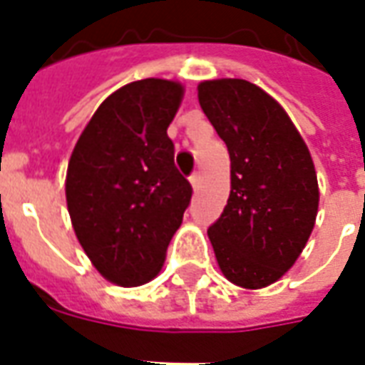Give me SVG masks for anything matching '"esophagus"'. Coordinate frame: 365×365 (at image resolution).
Returning <instances> with one entry per match:
<instances>
[{"label": "esophagus", "mask_w": 365, "mask_h": 365, "mask_svg": "<svg viewBox=\"0 0 365 365\" xmlns=\"http://www.w3.org/2000/svg\"><path fill=\"white\" fill-rule=\"evenodd\" d=\"M190 182H191V185H193V190H197L199 183H201V174H199V172H193L190 178Z\"/></svg>", "instance_id": "1"}]
</instances>
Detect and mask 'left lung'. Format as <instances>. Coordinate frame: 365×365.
<instances>
[{
    "label": "left lung",
    "instance_id": "1",
    "mask_svg": "<svg viewBox=\"0 0 365 365\" xmlns=\"http://www.w3.org/2000/svg\"><path fill=\"white\" fill-rule=\"evenodd\" d=\"M197 90L230 156L229 201L207 232L225 277L260 289L295 264L313 230V160L282 105L258 86L229 78Z\"/></svg>",
    "mask_w": 365,
    "mask_h": 365
}]
</instances>
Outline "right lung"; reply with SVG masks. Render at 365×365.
Here are the masks:
<instances>
[{
  "instance_id": "obj_1",
  "label": "right lung",
  "mask_w": 365,
  "mask_h": 365,
  "mask_svg": "<svg viewBox=\"0 0 365 365\" xmlns=\"http://www.w3.org/2000/svg\"><path fill=\"white\" fill-rule=\"evenodd\" d=\"M182 96L180 83L156 78L123 86L93 113L68 164L76 237L97 272L123 287L156 277L190 207L193 190L168 136Z\"/></svg>"
}]
</instances>
